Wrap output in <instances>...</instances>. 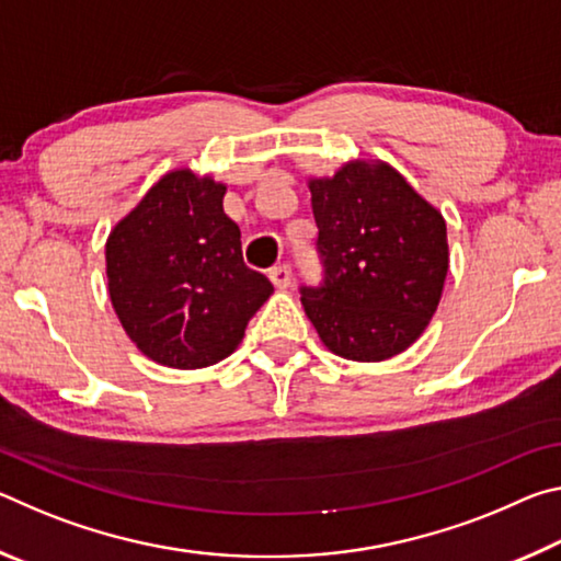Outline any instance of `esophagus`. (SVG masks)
Returning a JSON list of instances; mask_svg holds the SVG:
<instances>
[{
    "instance_id": "1",
    "label": "esophagus",
    "mask_w": 561,
    "mask_h": 561,
    "mask_svg": "<svg viewBox=\"0 0 561 561\" xmlns=\"http://www.w3.org/2000/svg\"><path fill=\"white\" fill-rule=\"evenodd\" d=\"M270 279L277 289H287L291 284V267H289V264H279V267H274L270 272Z\"/></svg>"
}]
</instances>
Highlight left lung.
Here are the masks:
<instances>
[{"mask_svg": "<svg viewBox=\"0 0 561 561\" xmlns=\"http://www.w3.org/2000/svg\"><path fill=\"white\" fill-rule=\"evenodd\" d=\"M324 262L301 304L324 346L348 360H386L423 334L443 297L448 230L383 160H348L309 178Z\"/></svg>", "mask_w": 561, "mask_h": 561, "instance_id": "obj_1", "label": "left lung"}]
</instances>
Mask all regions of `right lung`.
Segmentation results:
<instances>
[{
	"instance_id": "add662e5",
	"label": "right lung",
	"mask_w": 561,
	"mask_h": 561,
	"mask_svg": "<svg viewBox=\"0 0 561 561\" xmlns=\"http://www.w3.org/2000/svg\"><path fill=\"white\" fill-rule=\"evenodd\" d=\"M225 193L210 175L170 170L106 240L113 309L160 366L190 371L227 358L274 291L264 274L244 267Z\"/></svg>"
}]
</instances>
